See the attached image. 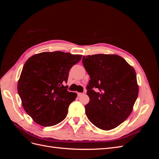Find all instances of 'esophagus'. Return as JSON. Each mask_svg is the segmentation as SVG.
Segmentation results:
<instances>
[{
	"mask_svg": "<svg viewBox=\"0 0 159 159\" xmlns=\"http://www.w3.org/2000/svg\"><path fill=\"white\" fill-rule=\"evenodd\" d=\"M83 95H84V93H78V95L79 96V97H80V96Z\"/></svg>",
	"mask_w": 159,
	"mask_h": 159,
	"instance_id": "1",
	"label": "esophagus"
}]
</instances>
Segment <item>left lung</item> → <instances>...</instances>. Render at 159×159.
<instances>
[{
    "mask_svg": "<svg viewBox=\"0 0 159 159\" xmlns=\"http://www.w3.org/2000/svg\"><path fill=\"white\" fill-rule=\"evenodd\" d=\"M82 63L90 78L86 115L101 129L117 127L128 118L138 97L135 71L117 55L85 56Z\"/></svg>",
    "mask_w": 159,
    "mask_h": 159,
    "instance_id": "8db88e82",
    "label": "left lung"
}]
</instances>
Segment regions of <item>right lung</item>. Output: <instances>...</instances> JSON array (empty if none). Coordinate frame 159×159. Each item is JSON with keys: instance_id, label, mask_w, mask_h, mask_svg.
Wrapping results in <instances>:
<instances>
[{"instance_id": "right-lung-1", "label": "right lung", "mask_w": 159, "mask_h": 159, "mask_svg": "<svg viewBox=\"0 0 159 159\" xmlns=\"http://www.w3.org/2000/svg\"><path fill=\"white\" fill-rule=\"evenodd\" d=\"M81 55L56 51L34 55L24 66L18 83L22 106L37 124L55 125L66 117L77 93L68 91L67 83L71 67Z\"/></svg>"}]
</instances>
